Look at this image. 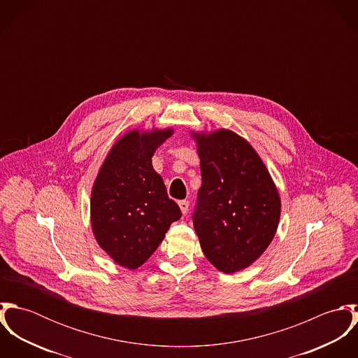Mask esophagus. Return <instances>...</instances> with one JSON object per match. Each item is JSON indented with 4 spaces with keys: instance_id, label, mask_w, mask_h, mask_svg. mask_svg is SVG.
Segmentation results:
<instances>
[{
    "instance_id": "1",
    "label": "esophagus",
    "mask_w": 358,
    "mask_h": 358,
    "mask_svg": "<svg viewBox=\"0 0 358 358\" xmlns=\"http://www.w3.org/2000/svg\"><path fill=\"white\" fill-rule=\"evenodd\" d=\"M179 204V206H180V210H182V213L183 215H186L187 212H189V201H186V200H182V201H179L178 203Z\"/></svg>"
}]
</instances>
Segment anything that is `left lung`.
Wrapping results in <instances>:
<instances>
[{"label": "left lung", "instance_id": "8db88e82", "mask_svg": "<svg viewBox=\"0 0 358 358\" xmlns=\"http://www.w3.org/2000/svg\"><path fill=\"white\" fill-rule=\"evenodd\" d=\"M197 142L201 187L193 213L206 259L223 273L252 264L274 238L281 201L254 148L229 129L192 134Z\"/></svg>", "mask_w": 358, "mask_h": 358}]
</instances>
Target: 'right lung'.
I'll return each instance as SVG.
<instances>
[{
    "mask_svg": "<svg viewBox=\"0 0 358 358\" xmlns=\"http://www.w3.org/2000/svg\"><path fill=\"white\" fill-rule=\"evenodd\" d=\"M172 128L129 131L103 161L91 194V223L103 251L127 268L142 266L182 216L152 157Z\"/></svg>",
    "mask_w": 358,
    "mask_h": 358,
    "instance_id": "obj_1",
    "label": "right lung"
}]
</instances>
